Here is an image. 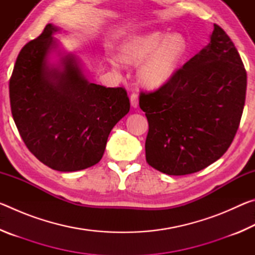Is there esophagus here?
<instances>
[{
	"mask_svg": "<svg viewBox=\"0 0 255 255\" xmlns=\"http://www.w3.org/2000/svg\"><path fill=\"white\" fill-rule=\"evenodd\" d=\"M130 103L133 108L138 107V94L136 92H132L130 96Z\"/></svg>",
	"mask_w": 255,
	"mask_h": 255,
	"instance_id": "1",
	"label": "esophagus"
}]
</instances>
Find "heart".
Here are the masks:
<instances>
[{
	"label": "heart",
	"instance_id": "heart-1",
	"mask_svg": "<svg viewBox=\"0 0 255 255\" xmlns=\"http://www.w3.org/2000/svg\"><path fill=\"white\" fill-rule=\"evenodd\" d=\"M188 45L181 33L153 31L130 37L120 47L119 57L137 65L138 77L148 89L161 88L172 80L187 55Z\"/></svg>",
	"mask_w": 255,
	"mask_h": 255
}]
</instances>
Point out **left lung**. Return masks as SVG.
I'll return each mask as SVG.
<instances>
[{
    "mask_svg": "<svg viewBox=\"0 0 255 255\" xmlns=\"http://www.w3.org/2000/svg\"><path fill=\"white\" fill-rule=\"evenodd\" d=\"M247 71L217 24L204 49L154 92H141L148 122L146 161L169 175L200 171L221 158L240 126Z\"/></svg>",
    "mask_w": 255,
    "mask_h": 255,
    "instance_id": "8db88e82",
    "label": "left lung"
}]
</instances>
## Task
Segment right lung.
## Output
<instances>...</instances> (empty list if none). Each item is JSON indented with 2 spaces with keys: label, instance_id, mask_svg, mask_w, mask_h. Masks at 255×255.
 <instances>
[{
  "label": "right lung",
  "instance_id": "obj_1",
  "mask_svg": "<svg viewBox=\"0 0 255 255\" xmlns=\"http://www.w3.org/2000/svg\"><path fill=\"white\" fill-rule=\"evenodd\" d=\"M57 31L47 24L21 49L8 85L10 103L30 152L50 169L74 172L100 161L111 129L130 103L124 88L89 82L75 55L59 53V63L51 64Z\"/></svg>",
  "mask_w": 255,
  "mask_h": 255
}]
</instances>
